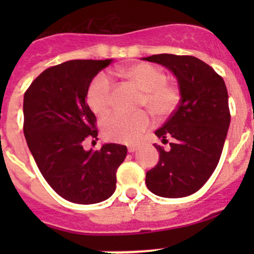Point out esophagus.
Returning <instances> with one entry per match:
<instances>
[{
	"instance_id": "obj_1",
	"label": "esophagus",
	"mask_w": 254,
	"mask_h": 254,
	"mask_svg": "<svg viewBox=\"0 0 254 254\" xmlns=\"http://www.w3.org/2000/svg\"><path fill=\"white\" fill-rule=\"evenodd\" d=\"M137 145H129L127 146V150H129V152H135V151L137 150Z\"/></svg>"
}]
</instances>
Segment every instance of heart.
I'll return each mask as SVG.
<instances>
[{"mask_svg":"<svg viewBox=\"0 0 254 254\" xmlns=\"http://www.w3.org/2000/svg\"><path fill=\"white\" fill-rule=\"evenodd\" d=\"M114 75L125 78L141 91L139 107H146L156 118L171 117L181 103L182 93L178 84L167 81L166 71L153 64L137 63L123 66L114 71ZM113 89L114 84L107 73L94 76L86 92L87 104L94 114L104 115L109 111ZM150 123V115L146 111L117 112L103 120V132L112 141L131 143L140 139Z\"/></svg>","mask_w":254,"mask_h":254,"instance_id":"heart-1","label":"heart"}]
</instances>
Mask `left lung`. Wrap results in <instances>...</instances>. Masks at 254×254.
Wrapping results in <instances>:
<instances>
[{
	"label": "left lung",
	"instance_id": "obj_1",
	"mask_svg": "<svg viewBox=\"0 0 254 254\" xmlns=\"http://www.w3.org/2000/svg\"><path fill=\"white\" fill-rule=\"evenodd\" d=\"M145 60L170 68L182 93L177 111L155 131L162 141H173L168 151L155 143L160 160L146 173V186L156 195L183 198L206 183L221 157L231 119L226 84L194 56L158 54Z\"/></svg>",
	"mask_w": 254,
	"mask_h": 254
}]
</instances>
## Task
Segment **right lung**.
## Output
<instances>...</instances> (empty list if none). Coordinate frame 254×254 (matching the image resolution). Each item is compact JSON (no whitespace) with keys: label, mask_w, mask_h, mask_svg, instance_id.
<instances>
[{"label":"right lung","mask_w":254,"mask_h":254,"mask_svg":"<svg viewBox=\"0 0 254 254\" xmlns=\"http://www.w3.org/2000/svg\"><path fill=\"white\" fill-rule=\"evenodd\" d=\"M112 60H71L51 66L24 93L23 114L28 147L40 173L60 196L76 204H96L114 193L117 170L127 146L106 143L86 151L97 139V119L86 102L94 76ZM94 142V141H92Z\"/></svg>","instance_id":"right-lung-1"}]
</instances>
